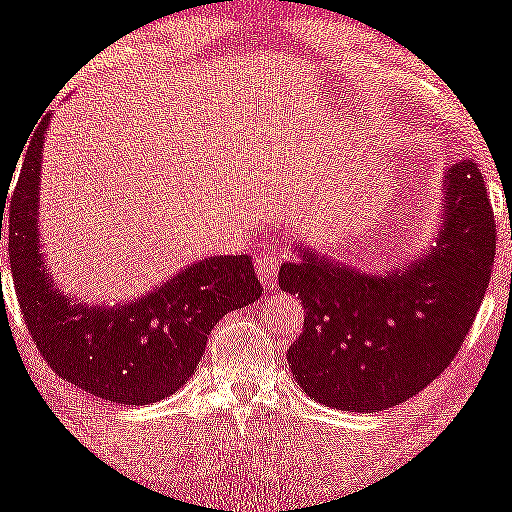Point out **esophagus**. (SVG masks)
<instances>
[{
	"label": "esophagus",
	"instance_id": "1",
	"mask_svg": "<svg viewBox=\"0 0 512 512\" xmlns=\"http://www.w3.org/2000/svg\"><path fill=\"white\" fill-rule=\"evenodd\" d=\"M277 270H279V255L277 252H260L255 262V272L260 277V282L265 284L267 289L277 287Z\"/></svg>",
	"mask_w": 512,
	"mask_h": 512
}]
</instances>
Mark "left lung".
I'll return each mask as SVG.
<instances>
[{
	"instance_id": "obj_1",
	"label": "left lung",
	"mask_w": 512,
	"mask_h": 512,
	"mask_svg": "<svg viewBox=\"0 0 512 512\" xmlns=\"http://www.w3.org/2000/svg\"><path fill=\"white\" fill-rule=\"evenodd\" d=\"M279 270L304 331L287 360L301 390L343 412L387 410L446 370L473 326L496 257V218L473 159L444 176V220L427 255L370 274L297 247Z\"/></svg>"
}]
</instances>
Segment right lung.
<instances>
[{
    "mask_svg": "<svg viewBox=\"0 0 512 512\" xmlns=\"http://www.w3.org/2000/svg\"><path fill=\"white\" fill-rule=\"evenodd\" d=\"M46 125L48 117L26 149L9 203V265L31 338L58 378L102 400L149 405L174 395L201 363L213 326L260 299L252 260L206 257L127 304L85 306L66 297L48 277L39 240Z\"/></svg>",
    "mask_w": 512,
    "mask_h": 512,
    "instance_id": "obj_1",
    "label": "right lung"
}]
</instances>
